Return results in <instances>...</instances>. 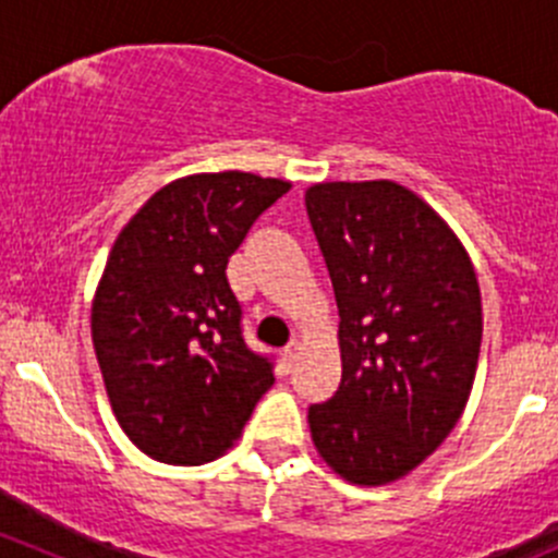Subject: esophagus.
Returning <instances> with one entry per match:
<instances>
[{
    "instance_id": "obj_1",
    "label": "esophagus",
    "mask_w": 558,
    "mask_h": 558,
    "mask_svg": "<svg viewBox=\"0 0 558 558\" xmlns=\"http://www.w3.org/2000/svg\"><path fill=\"white\" fill-rule=\"evenodd\" d=\"M300 351H302V345L296 340H291L289 345H286L283 351H280V359H283L286 367H289V369L294 367V362H296V359H300Z\"/></svg>"
}]
</instances>
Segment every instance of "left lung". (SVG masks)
I'll return each mask as SVG.
<instances>
[{
  "mask_svg": "<svg viewBox=\"0 0 558 558\" xmlns=\"http://www.w3.org/2000/svg\"><path fill=\"white\" fill-rule=\"evenodd\" d=\"M307 216L340 311L342 380L307 421L326 464L384 486L437 451L470 399L483 313L459 238L391 180L315 183Z\"/></svg>",
  "mask_w": 558,
  "mask_h": 558,
  "instance_id": "1",
  "label": "left lung"
}]
</instances>
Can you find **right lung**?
Listing matches in <instances>:
<instances>
[{
    "mask_svg": "<svg viewBox=\"0 0 558 558\" xmlns=\"http://www.w3.org/2000/svg\"><path fill=\"white\" fill-rule=\"evenodd\" d=\"M289 189L251 172L189 174L118 234L92 340L112 413L150 459L194 466L229 451L275 384L269 356L247 348L227 264Z\"/></svg>",
    "mask_w": 558,
    "mask_h": 558,
    "instance_id": "right-lung-1",
    "label": "right lung"
}]
</instances>
